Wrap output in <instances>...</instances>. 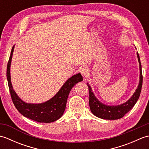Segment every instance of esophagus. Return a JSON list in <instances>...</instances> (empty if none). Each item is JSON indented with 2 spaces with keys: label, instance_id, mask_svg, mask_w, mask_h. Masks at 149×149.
<instances>
[{
  "label": "esophagus",
  "instance_id": "34e87169",
  "mask_svg": "<svg viewBox=\"0 0 149 149\" xmlns=\"http://www.w3.org/2000/svg\"><path fill=\"white\" fill-rule=\"evenodd\" d=\"M81 73L82 75H83L84 77H86L87 75H88V74H89V69H88L86 67L82 68L81 70Z\"/></svg>",
  "mask_w": 149,
  "mask_h": 149
}]
</instances>
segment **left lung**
Returning <instances> with one entry per match:
<instances>
[{
    "instance_id": "1",
    "label": "left lung",
    "mask_w": 149,
    "mask_h": 149,
    "mask_svg": "<svg viewBox=\"0 0 149 149\" xmlns=\"http://www.w3.org/2000/svg\"><path fill=\"white\" fill-rule=\"evenodd\" d=\"M137 57L138 59V62L140 63V81L138 86L137 89L132 95V97L129 99L127 102L120 104L118 106H107L104 104L100 102L98 100L96 97L95 96L93 93L91 88L90 84L87 83L88 90H89V105L90 107V110L95 116L99 117L100 118L105 119V120H117L122 118L126 113H128L133 106L136 103L139 97H140L142 83H143V75H142L141 71V65L138 52Z\"/></svg>"
}]
</instances>
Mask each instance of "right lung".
Here are the masks:
<instances>
[{"label":"right lung","instance_id":"1","mask_svg":"<svg viewBox=\"0 0 149 149\" xmlns=\"http://www.w3.org/2000/svg\"><path fill=\"white\" fill-rule=\"evenodd\" d=\"M14 46L11 49L10 57L7 66V76L8 86L14 105L22 115L38 122L50 123L61 118L66 108V101L72 88L75 84L83 80L80 73L73 75L66 81L61 89L52 99L41 104H29L20 99L14 91L11 81L10 67Z\"/></svg>","mask_w":149,"mask_h":149}]
</instances>
